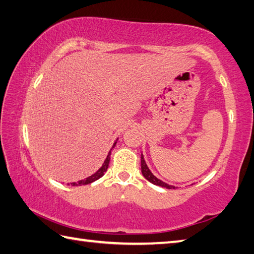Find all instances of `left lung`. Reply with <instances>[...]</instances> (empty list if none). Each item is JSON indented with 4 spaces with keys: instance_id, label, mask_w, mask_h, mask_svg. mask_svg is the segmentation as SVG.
Returning a JSON list of instances; mask_svg holds the SVG:
<instances>
[{
    "instance_id": "8db88e82",
    "label": "left lung",
    "mask_w": 254,
    "mask_h": 254,
    "mask_svg": "<svg viewBox=\"0 0 254 254\" xmlns=\"http://www.w3.org/2000/svg\"><path fill=\"white\" fill-rule=\"evenodd\" d=\"M141 168H142V174H143V176H144L145 178H146V179H147L150 183H153V185L163 187V188H167V189H176V187L167 185V183H165V182H163L161 180L157 179V178H156V177L152 174V172H150V170L148 169V167H147L146 163H145L144 156H143V155H141Z\"/></svg>"
}]
</instances>
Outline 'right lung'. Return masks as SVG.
Masks as SVG:
<instances>
[{"mask_svg":"<svg viewBox=\"0 0 254 254\" xmlns=\"http://www.w3.org/2000/svg\"><path fill=\"white\" fill-rule=\"evenodd\" d=\"M116 144H117V142L113 144V146H112V148L116 146ZM111 148V149H112ZM111 149H110V152H109V154H108V156H107V158H106V160H105V163L102 164V166H101V168L97 171V172H95V174L93 175V176H90V177H88V178H86L85 180H80V181H78V182H73V183H71V186H73V187H75V186H84V185H89V183H91V182H94V181H96V180H98L99 178H101L102 176L105 175V172L107 171V169H108V166H109V161H110V155H111Z\"/></svg>","mask_w":254,"mask_h":254,"instance_id":"right-lung-1","label":"right lung"}]
</instances>
